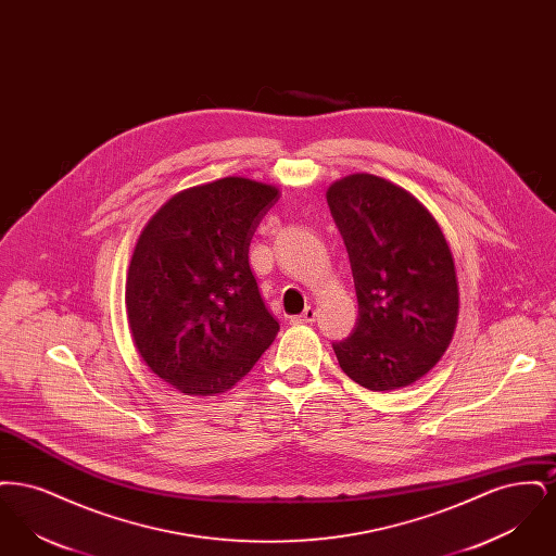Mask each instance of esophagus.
Segmentation results:
<instances>
[{
    "label": "esophagus",
    "instance_id": "34e87169",
    "mask_svg": "<svg viewBox=\"0 0 556 556\" xmlns=\"http://www.w3.org/2000/svg\"><path fill=\"white\" fill-rule=\"evenodd\" d=\"M315 318H317V308H313V306H306L302 315H298V317L291 318V323H293V325H306V323H313Z\"/></svg>",
    "mask_w": 556,
    "mask_h": 556
}]
</instances>
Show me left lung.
<instances>
[{"label":"left lung","instance_id":"left-lung-1","mask_svg":"<svg viewBox=\"0 0 556 556\" xmlns=\"http://www.w3.org/2000/svg\"><path fill=\"white\" fill-rule=\"evenodd\" d=\"M358 298L352 336L333 344L345 375L370 392L421 379L446 352L458 281L438 220L404 187L354 173L327 189Z\"/></svg>","mask_w":556,"mask_h":556}]
</instances>
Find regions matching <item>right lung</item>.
<instances>
[{
  "label": "right lung",
  "mask_w": 556,
  "mask_h": 556,
  "mask_svg": "<svg viewBox=\"0 0 556 556\" xmlns=\"http://www.w3.org/2000/svg\"><path fill=\"white\" fill-rule=\"evenodd\" d=\"M279 189L225 177L175 193L132 250L125 306L150 370L186 396L231 390L273 344L270 317L248 263Z\"/></svg>",
  "instance_id": "add662e5"
}]
</instances>
